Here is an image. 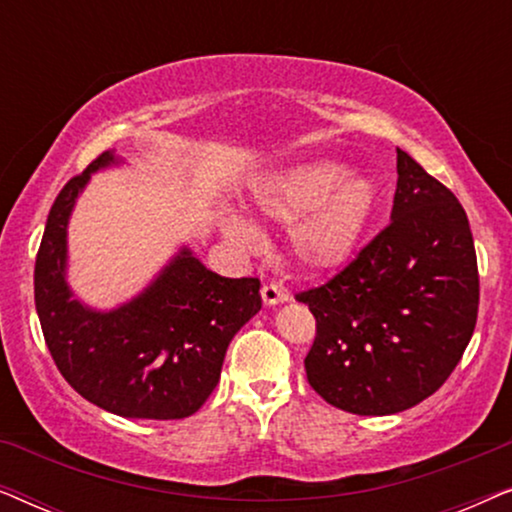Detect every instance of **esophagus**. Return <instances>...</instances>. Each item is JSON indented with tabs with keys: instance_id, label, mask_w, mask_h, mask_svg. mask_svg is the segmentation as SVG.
<instances>
[{
	"instance_id": "34e87169",
	"label": "esophagus",
	"mask_w": 512,
	"mask_h": 512,
	"mask_svg": "<svg viewBox=\"0 0 512 512\" xmlns=\"http://www.w3.org/2000/svg\"><path fill=\"white\" fill-rule=\"evenodd\" d=\"M261 298H263L265 305L272 307V305L286 303V300H289V293H286L284 289H279L277 284H265L261 289Z\"/></svg>"
}]
</instances>
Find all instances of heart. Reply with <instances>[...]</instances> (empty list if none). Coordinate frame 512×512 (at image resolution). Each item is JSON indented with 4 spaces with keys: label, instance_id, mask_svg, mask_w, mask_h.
Here are the masks:
<instances>
[{
    "label": "heart",
    "instance_id": "obj_1",
    "mask_svg": "<svg viewBox=\"0 0 512 512\" xmlns=\"http://www.w3.org/2000/svg\"><path fill=\"white\" fill-rule=\"evenodd\" d=\"M258 212L289 223L286 247L307 272H331L349 261L375 205V184L359 170L331 158H307L268 174L251 188ZM221 230L235 247L256 249L258 230L235 212H226Z\"/></svg>",
    "mask_w": 512,
    "mask_h": 512
}]
</instances>
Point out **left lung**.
Returning <instances> with one entry per match:
<instances>
[{"mask_svg":"<svg viewBox=\"0 0 512 512\" xmlns=\"http://www.w3.org/2000/svg\"><path fill=\"white\" fill-rule=\"evenodd\" d=\"M391 223L319 289L298 293L317 319L307 382L335 408L396 415L457 368L478 319V261L464 207L396 149Z\"/></svg>","mask_w":512,"mask_h":512,"instance_id":"obj_1","label":"left lung"}]
</instances>
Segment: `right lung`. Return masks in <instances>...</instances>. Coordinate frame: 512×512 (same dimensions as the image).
Listing matches in <instances>:
<instances>
[{
	"label": "right lung",
	"instance_id": "right-lung-1",
	"mask_svg": "<svg viewBox=\"0 0 512 512\" xmlns=\"http://www.w3.org/2000/svg\"><path fill=\"white\" fill-rule=\"evenodd\" d=\"M125 165L104 151L55 198L34 265V303L62 377L97 408L132 419H181L200 410L221 377L230 340L261 310V282L230 279L181 244L125 303L102 310L69 284V219L102 170Z\"/></svg>",
	"mask_w": 512,
	"mask_h": 512
}]
</instances>
